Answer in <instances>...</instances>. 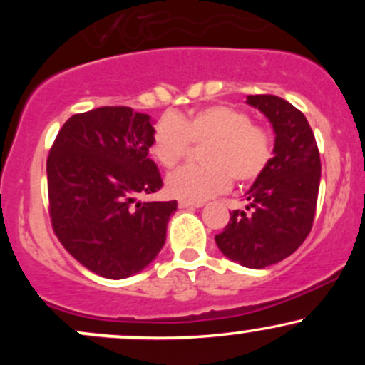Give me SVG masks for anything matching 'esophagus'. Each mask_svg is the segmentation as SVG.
<instances>
[{"mask_svg":"<svg viewBox=\"0 0 365 365\" xmlns=\"http://www.w3.org/2000/svg\"><path fill=\"white\" fill-rule=\"evenodd\" d=\"M204 202H192V200H178L180 209H194V207H202Z\"/></svg>","mask_w":365,"mask_h":365,"instance_id":"obj_1","label":"esophagus"}]
</instances>
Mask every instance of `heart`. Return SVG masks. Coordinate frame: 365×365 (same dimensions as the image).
Returning a JSON list of instances; mask_svg holds the SVG:
<instances>
[{
    "label": "heart",
    "instance_id": "heart-1",
    "mask_svg": "<svg viewBox=\"0 0 365 365\" xmlns=\"http://www.w3.org/2000/svg\"><path fill=\"white\" fill-rule=\"evenodd\" d=\"M188 144H204L199 150L202 165L175 171L166 180V190L192 202L225 192L232 178L238 185L255 182L273 159L269 130L228 104L165 116L154 125L149 150L159 166L173 170L187 154Z\"/></svg>",
    "mask_w": 365,
    "mask_h": 365
}]
</instances>
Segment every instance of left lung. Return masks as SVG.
I'll return each instance as SVG.
<instances>
[{
	"instance_id": "left-lung-1",
	"label": "left lung",
	"mask_w": 365,
	"mask_h": 365,
	"mask_svg": "<svg viewBox=\"0 0 365 365\" xmlns=\"http://www.w3.org/2000/svg\"><path fill=\"white\" fill-rule=\"evenodd\" d=\"M274 130L273 159L245 194L247 211H233L216 245L226 257L262 269L283 261L311 233L321 182V158L302 111L278 96H247Z\"/></svg>"
}]
</instances>
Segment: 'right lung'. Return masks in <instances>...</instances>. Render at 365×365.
<instances>
[{
	"label": "right lung",
	"mask_w": 365,
	"mask_h": 365,
	"mask_svg": "<svg viewBox=\"0 0 365 365\" xmlns=\"http://www.w3.org/2000/svg\"><path fill=\"white\" fill-rule=\"evenodd\" d=\"M153 121L103 106L65 121L48 156L49 216L61 245L92 273L121 279L154 261L177 200L137 202L163 187L150 159Z\"/></svg>",
	"instance_id": "add662e5"
}]
</instances>
